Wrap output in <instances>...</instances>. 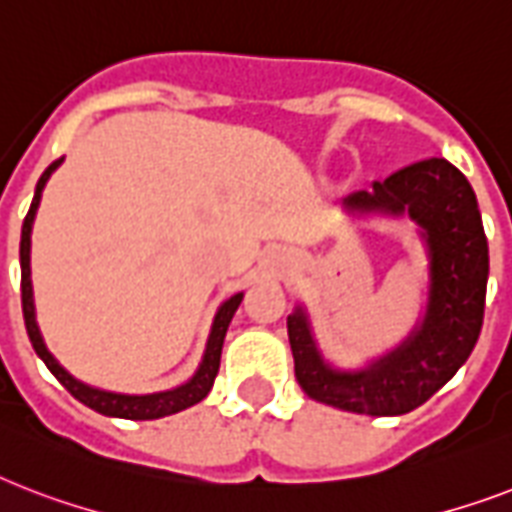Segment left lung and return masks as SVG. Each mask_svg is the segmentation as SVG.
<instances>
[{
	"label": "left lung",
	"instance_id": "obj_1",
	"mask_svg": "<svg viewBox=\"0 0 512 512\" xmlns=\"http://www.w3.org/2000/svg\"><path fill=\"white\" fill-rule=\"evenodd\" d=\"M348 212L409 215L420 225L430 260L425 316L398 348L358 372L321 356L308 313L287 316L300 388L345 412L396 417L422 406L452 380L476 348L484 324L489 244L468 177L446 159H425L342 201Z\"/></svg>",
	"mask_w": 512,
	"mask_h": 512
}]
</instances>
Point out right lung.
Returning <instances> with one entry per match:
<instances>
[{
	"mask_svg": "<svg viewBox=\"0 0 512 512\" xmlns=\"http://www.w3.org/2000/svg\"><path fill=\"white\" fill-rule=\"evenodd\" d=\"M60 162H63V159H55V162L42 172V177H39V183H36L34 191V201H31V209H28L26 220H23V231H20V300H23V319H26L28 340L34 345L36 356L42 358L44 364H47V369L58 377L60 385H63L76 401H82L84 406H90V409L106 414V417H122V420H159V417L183 412L188 406L199 404L201 398H207V393L212 390V385H215L225 332H228V324H231L233 313H236V308L241 305V297H244L241 292L239 295L228 297V300L217 308L215 321H212V332H209L207 340V350H204V358H201L196 374H193L185 385H180V388L162 390V393L127 396V393H111V390L90 388V385H84L82 380H76L74 374H68L66 369L58 364V358L52 356L50 350H47V345H44L42 332L36 327L34 289H31V225H34L44 185H47L52 172L58 170Z\"/></svg>",
	"mask_w": 512,
	"mask_h": 512,
	"instance_id": "obj_1",
	"label": "right lung"
}]
</instances>
